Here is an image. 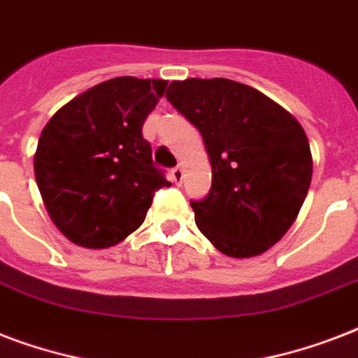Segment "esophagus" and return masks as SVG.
<instances>
[{
	"mask_svg": "<svg viewBox=\"0 0 358 358\" xmlns=\"http://www.w3.org/2000/svg\"><path fill=\"white\" fill-rule=\"evenodd\" d=\"M171 176H173V182L176 185L182 184V180H184V171H182V167H174L173 171H171Z\"/></svg>",
	"mask_w": 358,
	"mask_h": 358,
	"instance_id": "34e87169",
	"label": "esophagus"
}]
</instances>
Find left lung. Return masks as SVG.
Listing matches in <instances>:
<instances>
[{
  "label": "left lung",
  "instance_id": "left-lung-1",
  "mask_svg": "<svg viewBox=\"0 0 358 358\" xmlns=\"http://www.w3.org/2000/svg\"><path fill=\"white\" fill-rule=\"evenodd\" d=\"M165 96L199 128L212 163V189L191 201L199 230L227 256L262 255L288 232L310 187L305 129L271 98L224 78L173 81Z\"/></svg>",
  "mask_w": 358,
  "mask_h": 358
}]
</instances>
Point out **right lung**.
I'll use <instances>...</instances> for the list:
<instances>
[{
  "label": "right lung",
  "instance_id": "right-lung-1",
  "mask_svg": "<svg viewBox=\"0 0 358 358\" xmlns=\"http://www.w3.org/2000/svg\"><path fill=\"white\" fill-rule=\"evenodd\" d=\"M165 87L113 78L70 100L42 129L36 185L55 227L76 245L120 243L143 224L156 191L171 185L143 137Z\"/></svg>",
  "mask_w": 358,
  "mask_h": 358
}]
</instances>
